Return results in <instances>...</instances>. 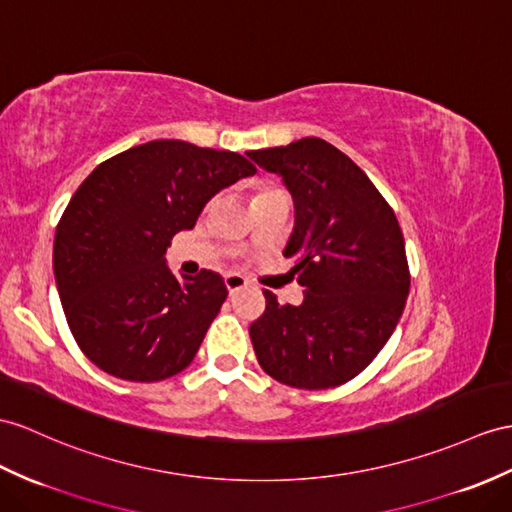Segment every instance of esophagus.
<instances>
[{"instance_id":"esophagus-1","label":"esophagus","mask_w":512,"mask_h":512,"mask_svg":"<svg viewBox=\"0 0 512 512\" xmlns=\"http://www.w3.org/2000/svg\"><path fill=\"white\" fill-rule=\"evenodd\" d=\"M226 286H228L230 293H236V291L245 289L247 278H243L241 273H228V276H226Z\"/></svg>"}]
</instances>
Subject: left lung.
Returning <instances> with one entry per match:
<instances>
[{
  "label": "left lung",
  "instance_id": "obj_1",
  "mask_svg": "<svg viewBox=\"0 0 512 512\" xmlns=\"http://www.w3.org/2000/svg\"><path fill=\"white\" fill-rule=\"evenodd\" d=\"M247 156L293 197L282 254L304 286L299 306L265 291V313L249 326L256 358L282 384L332 389L378 356L402 317L410 276L400 223L365 171L317 136Z\"/></svg>",
  "mask_w": 512,
  "mask_h": 512
}]
</instances>
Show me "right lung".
Returning a JSON list of instances; mask_svg holds the SVG:
<instances>
[{"instance_id":"1","label":"right lung","mask_w":512,"mask_h":512,"mask_svg":"<svg viewBox=\"0 0 512 512\" xmlns=\"http://www.w3.org/2000/svg\"><path fill=\"white\" fill-rule=\"evenodd\" d=\"M254 173L236 152L160 139L80 184L56 228L54 276L69 328L99 369L158 382L191 365L228 289L208 269L178 280L167 247L221 189Z\"/></svg>"}]
</instances>
